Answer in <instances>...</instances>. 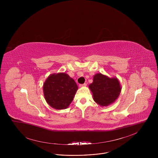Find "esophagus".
<instances>
[{"instance_id":"esophagus-1","label":"esophagus","mask_w":158,"mask_h":158,"mask_svg":"<svg viewBox=\"0 0 158 158\" xmlns=\"http://www.w3.org/2000/svg\"><path fill=\"white\" fill-rule=\"evenodd\" d=\"M86 85H87V84H86L85 83H84V84H80L79 86H80V87H85V86H86Z\"/></svg>"}]
</instances>
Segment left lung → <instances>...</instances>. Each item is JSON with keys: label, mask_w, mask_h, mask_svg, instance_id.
<instances>
[{"label": "left lung", "mask_w": 158, "mask_h": 158, "mask_svg": "<svg viewBox=\"0 0 158 158\" xmlns=\"http://www.w3.org/2000/svg\"><path fill=\"white\" fill-rule=\"evenodd\" d=\"M89 88L94 101L101 107L114 103L121 92V86L117 77H109L101 73L94 76L93 82L89 84Z\"/></svg>", "instance_id": "1"}]
</instances>
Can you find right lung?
<instances>
[{
	"label": "right lung",
	"instance_id": "right-lung-1",
	"mask_svg": "<svg viewBox=\"0 0 158 158\" xmlns=\"http://www.w3.org/2000/svg\"><path fill=\"white\" fill-rule=\"evenodd\" d=\"M77 89L74 80L64 73L49 75L43 84L44 96L47 103L58 110L69 107Z\"/></svg>",
	"mask_w": 158,
	"mask_h": 158
}]
</instances>
